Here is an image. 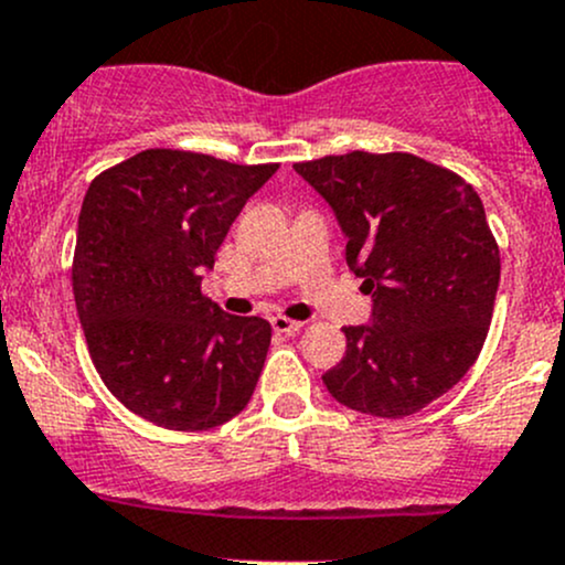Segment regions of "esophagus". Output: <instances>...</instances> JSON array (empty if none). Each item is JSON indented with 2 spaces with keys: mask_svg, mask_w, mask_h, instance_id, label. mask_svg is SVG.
Listing matches in <instances>:
<instances>
[{
  "mask_svg": "<svg viewBox=\"0 0 565 565\" xmlns=\"http://www.w3.org/2000/svg\"><path fill=\"white\" fill-rule=\"evenodd\" d=\"M270 324L276 333H284V335H292L303 328V322H298V319H287V317H273Z\"/></svg>",
  "mask_w": 565,
  "mask_h": 565,
  "instance_id": "esophagus-1",
  "label": "esophagus"
}]
</instances>
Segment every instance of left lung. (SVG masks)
<instances>
[{
    "instance_id": "obj_1",
    "label": "left lung",
    "mask_w": 565,
    "mask_h": 565,
    "mask_svg": "<svg viewBox=\"0 0 565 565\" xmlns=\"http://www.w3.org/2000/svg\"><path fill=\"white\" fill-rule=\"evenodd\" d=\"M330 204L347 265L372 295L369 324L322 383L344 407L404 418L451 391L487 339L500 250L476 188L409 152L295 163Z\"/></svg>"
}]
</instances>
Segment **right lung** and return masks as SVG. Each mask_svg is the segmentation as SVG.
I'll use <instances>...</instances> for the list:
<instances>
[{
	"label": "right lung",
	"mask_w": 565,
	"mask_h": 565,
	"mask_svg": "<svg viewBox=\"0 0 565 565\" xmlns=\"http://www.w3.org/2000/svg\"><path fill=\"white\" fill-rule=\"evenodd\" d=\"M276 169L145 150L87 188L73 256L78 322L106 388L150 424L204 431L250 402L270 322L221 311L202 278Z\"/></svg>",
	"instance_id": "obj_1"
}]
</instances>
